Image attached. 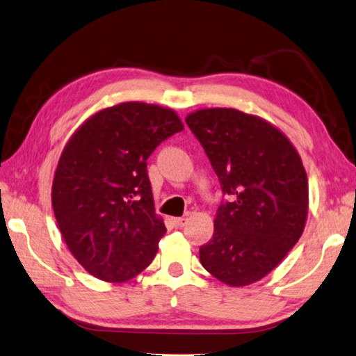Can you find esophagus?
Here are the masks:
<instances>
[{"instance_id": "1", "label": "esophagus", "mask_w": 356, "mask_h": 356, "mask_svg": "<svg viewBox=\"0 0 356 356\" xmlns=\"http://www.w3.org/2000/svg\"><path fill=\"white\" fill-rule=\"evenodd\" d=\"M186 222H188V219H186V218H174L172 219V224H174V227H176V229L185 227Z\"/></svg>"}]
</instances>
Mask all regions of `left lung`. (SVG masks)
<instances>
[{
    "label": "left lung",
    "instance_id": "1",
    "mask_svg": "<svg viewBox=\"0 0 356 356\" xmlns=\"http://www.w3.org/2000/svg\"><path fill=\"white\" fill-rule=\"evenodd\" d=\"M222 193L211 240L199 258L229 286L266 277L299 241L308 216V179L302 159L279 127L236 108H199L186 115Z\"/></svg>",
    "mask_w": 356,
    "mask_h": 356
}]
</instances>
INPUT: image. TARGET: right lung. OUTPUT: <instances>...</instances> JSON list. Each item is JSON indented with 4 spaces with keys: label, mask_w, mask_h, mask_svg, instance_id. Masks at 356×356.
I'll return each instance as SVG.
<instances>
[{
    "label": "right lung",
    "mask_w": 356,
    "mask_h": 356,
    "mask_svg": "<svg viewBox=\"0 0 356 356\" xmlns=\"http://www.w3.org/2000/svg\"><path fill=\"white\" fill-rule=\"evenodd\" d=\"M180 131L172 108L129 101L93 113L63 147L51 190L54 216L67 248L96 279L127 282L156 257L166 227L146 160Z\"/></svg>",
    "instance_id": "1"
}]
</instances>
